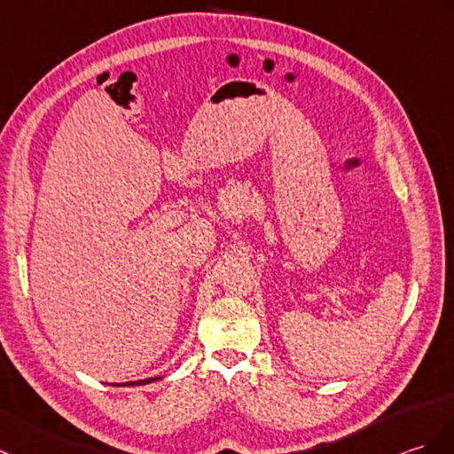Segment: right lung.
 Segmentation results:
<instances>
[{
  "label": "right lung",
  "mask_w": 454,
  "mask_h": 454,
  "mask_svg": "<svg viewBox=\"0 0 454 454\" xmlns=\"http://www.w3.org/2000/svg\"><path fill=\"white\" fill-rule=\"evenodd\" d=\"M156 379H160V377H151V379H143V381H131V383H125V385H146V383H153V381H156Z\"/></svg>",
  "instance_id": "obj_1"
}]
</instances>
